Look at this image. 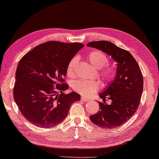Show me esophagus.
Returning <instances> with one entry per match:
<instances>
[{
	"mask_svg": "<svg viewBox=\"0 0 159 159\" xmlns=\"http://www.w3.org/2000/svg\"><path fill=\"white\" fill-rule=\"evenodd\" d=\"M81 99H82V101H83L84 102H87L89 101V98H86V97H84V96H82Z\"/></svg>",
	"mask_w": 159,
	"mask_h": 159,
	"instance_id": "esophagus-1",
	"label": "esophagus"
}]
</instances>
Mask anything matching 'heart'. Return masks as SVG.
I'll use <instances>...</instances> for the list:
<instances>
[{
	"label": "heart",
	"instance_id": "1",
	"mask_svg": "<svg viewBox=\"0 0 159 159\" xmlns=\"http://www.w3.org/2000/svg\"><path fill=\"white\" fill-rule=\"evenodd\" d=\"M88 60L91 64L97 69H101L108 64V59L105 54L99 51H93L88 55ZM77 57L73 58L69 61L67 66L66 73L69 77H73L75 75V66L77 64ZM98 76L105 82H111L115 77V71L113 69H104L98 71ZM99 87V83L95 80H79L74 82L73 88L76 92L82 95H90L95 93Z\"/></svg>",
	"mask_w": 159,
	"mask_h": 159
}]
</instances>
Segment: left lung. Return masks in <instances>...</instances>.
I'll return each instance as SVG.
<instances>
[{
	"label": "left lung",
	"mask_w": 159,
	"mask_h": 159,
	"mask_svg": "<svg viewBox=\"0 0 159 159\" xmlns=\"http://www.w3.org/2000/svg\"><path fill=\"white\" fill-rule=\"evenodd\" d=\"M108 54L116 62L114 79L99 93L103 103L99 102L100 111L90 116L95 125L114 129L129 120L138 110L143 90V77L140 66L129 51L106 40L87 44ZM107 97L110 104L105 102Z\"/></svg>",
	"instance_id": "1"
}]
</instances>
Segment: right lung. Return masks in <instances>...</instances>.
I'll list each match as a JSON object with an SVG mask.
<instances>
[{
  "label": "right lung",
  "instance_id": "obj_1",
  "mask_svg": "<svg viewBox=\"0 0 159 159\" xmlns=\"http://www.w3.org/2000/svg\"><path fill=\"white\" fill-rule=\"evenodd\" d=\"M84 45L49 41L34 48L19 61L14 98L24 117L37 127L51 128L66 118L77 93L65 94L68 64ZM54 84L56 87H53Z\"/></svg>",
  "mask_w": 159,
  "mask_h": 159
}]
</instances>
